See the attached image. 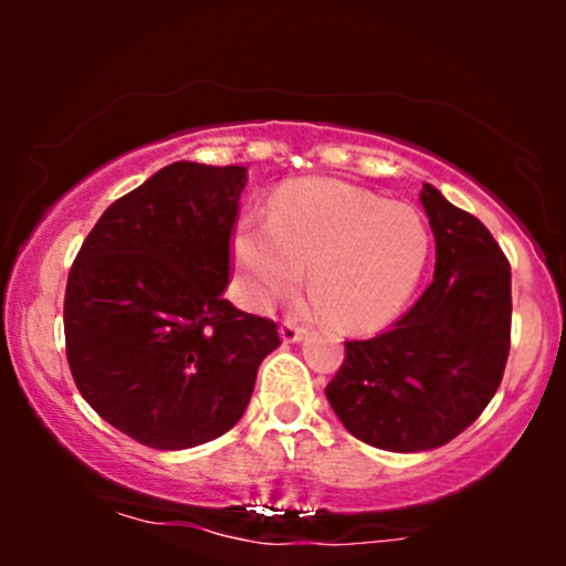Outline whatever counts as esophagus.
<instances>
[{
	"label": "esophagus",
	"instance_id": "obj_1",
	"mask_svg": "<svg viewBox=\"0 0 566 566\" xmlns=\"http://www.w3.org/2000/svg\"><path fill=\"white\" fill-rule=\"evenodd\" d=\"M304 335H306V329L298 327L296 322L285 319V322L281 324V337H283V343H298V339L304 337Z\"/></svg>",
	"mask_w": 566,
	"mask_h": 566
}]
</instances>
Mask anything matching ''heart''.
Listing matches in <instances>:
<instances>
[{
    "instance_id": "heart-1",
    "label": "heart",
    "mask_w": 566,
    "mask_h": 566,
    "mask_svg": "<svg viewBox=\"0 0 566 566\" xmlns=\"http://www.w3.org/2000/svg\"><path fill=\"white\" fill-rule=\"evenodd\" d=\"M231 254L252 308L291 296L306 268L316 312L339 329L366 332L412 296L430 231L412 206L386 203L347 182L306 180L275 200L268 223L239 221Z\"/></svg>"
}]
</instances>
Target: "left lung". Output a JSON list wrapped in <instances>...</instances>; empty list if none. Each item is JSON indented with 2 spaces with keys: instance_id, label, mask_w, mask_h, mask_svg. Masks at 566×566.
<instances>
[{
  "instance_id": "obj_1",
  "label": "left lung",
  "mask_w": 566,
  "mask_h": 566,
  "mask_svg": "<svg viewBox=\"0 0 566 566\" xmlns=\"http://www.w3.org/2000/svg\"><path fill=\"white\" fill-rule=\"evenodd\" d=\"M436 275L409 312L370 339L345 343L327 384L339 422L394 453L446 446L500 389L510 353V262L490 229L424 182Z\"/></svg>"
}]
</instances>
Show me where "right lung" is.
<instances>
[{
    "label": "right lung",
    "mask_w": 566,
    "mask_h": 566,
    "mask_svg": "<svg viewBox=\"0 0 566 566\" xmlns=\"http://www.w3.org/2000/svg\"><path fill=\"white\" fill-rule=\"evenodd\" d=\"M244 167L175 161L99 216L64 296L84 401L142 446L182 451L250 405L277 324L223 298Z\"/></svg>",
    "instance_id": "right-lung-1"
}]
</instances>
